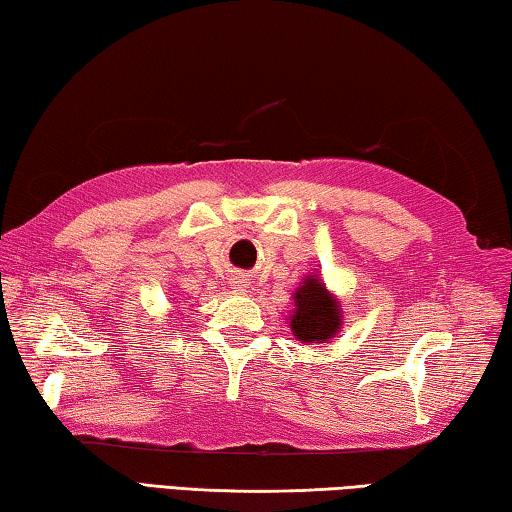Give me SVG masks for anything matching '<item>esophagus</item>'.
<instances>
[{
  "instance_id": "34e87169",
  "label": "esophagus",
  "mask_w": 512,
  "mask_h": 512,
  "mask_svg": "<svg viewBox=\"0 0 512 512\" xmlns=\"http://www.w3.org/2000/svg\"><path fill=\"white\" fill-rule=\"evenodd\" d=\"M231 285H233V288H236V290H245L247 288V285H249V279H247V276L245 274H242V272H236V274H231Z\"/></svg>"
}]
</instances>
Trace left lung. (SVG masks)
Segmentation results:
<instances>
[{
  "instance_id": "1",
  "label": "left lung",
  "mask_w": 512,
  "mask_h": 512,
  "mask_svg": "<svg viewBox=\"0 0 512 512\" xmlns=\"http://www.w3.org/2000/svg\"><path fill=\"white\" fill-rule=\"evenodd\" d=\"M290 330L301 344H328L344 326L342 303L317 272L303 276L292 294Z\"/></svg>"
}]
</instances>
